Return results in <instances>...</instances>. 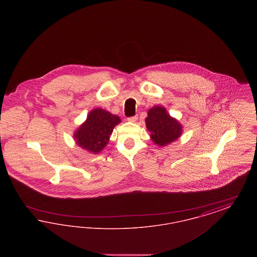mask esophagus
<instances>
[{"mask_svg": "<svg viewBox=\"0 0 257 257\" xmlns=\"http://www.w3.org/2000/svg\"><path fill=\"white\" fill-rule=\"evenodd\" d=\"M137 120H138V116L137 115L131 116V117L128 118V121H130V122H137Z\"/></svg>", "mask_w": 257, "mask_h": 257, "instance_id": "esophagus-1", "label": "esophagus"}]
</instances>
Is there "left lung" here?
Instances as JSON below:
<instances>
[{
	"instance_id": "left-lung-1",
	"label": "left lung",
	"mask_w": 257,
	"mask_h": 257,
	"mask_svg": "<svg viewBox=\"0 0 257 257\" xmlns=\"http://www.w3.org/2000/svg\"><path fill=\"white\" fill-rule=\"evenodd\" d=\"M150 139L158 147H166L175 142L183 133V126L172 117L163 106H154L147 111L146 118Z\"/></svg>"
}]
</instances>
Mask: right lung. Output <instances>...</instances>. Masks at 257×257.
Listing matches in <instances>:
<instances>
[{
    "label": "right lung",
    "mask_w": 257,
    "mask_h": 257,
    "mask_svg": "<svg viewBox=\"0 0 257 257\" xmlns=\"http://www.w3.org/2000/svg\"><path fill=\"white\" fill-rule=\"evenodd\" d=\"M120 122L118 115L95 108L88 112L86 120L74 131V141L82 149L98 154L107 147L113 128Z\"/></svg>",
    "instance_id": "add662e5"
}]
</instances>
